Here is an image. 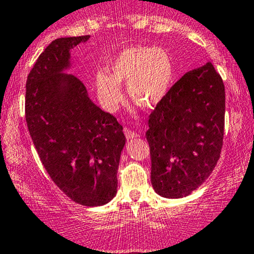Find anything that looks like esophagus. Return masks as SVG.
I'll return each mask as SVG.
<instances>
[{
	"instance_id": "esophagus-1",
	"label": "esophagus",
	"mask_w": 254,
	"mask_h": 254,
	"mask_svg": "<svg viewBox=\"0 0 254 254\" xmlns=\"http://www.w3.org/2000/svg\"><path fill=\"white\" fill-rule=\"evenodd\" d=\"M124 132H125V135H126L127 139H134V138H138L139 134L134 130L129 129V128H124Z\"/></svg>"
}]
</instances>
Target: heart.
Instances as JSON below:
<instances>
[{"instance_id":"b5f03b06","label":"heart","mask_w":254,"mask_h":254,"mask_svg":"<svg viewBox=\"0 0 254 254\" xmlns=\"http://www.w3.org/2000/svg\"><path fill=\"white\" fill-rule=\"evenodd\" d=\"M109 73L98 72L95 86L99 101L115 109L124 101L120 84H127L129 98L146 109L157 107L167 97L174 79V64L163 49L129 47L109 64Z\"/></svg>"}]
</instances>
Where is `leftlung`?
<instances>
[{"instance_id": "1", "label": "left lung", "mask_w": 254, "mask_h": 254, "mask_svg": "<svg viewBox=\"0 0 254 254\" xmlns=\"http://www.w3.org/2000/svg\"><path fill=\"white\" fill-rule=\"evenodd\" d=\"M226 92L212 64L187 72L149 116L151 184L164 198L190 194L212 173L223 145Z\"/></svg>"}]
</instances>
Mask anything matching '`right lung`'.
<instances>
[{
  "mask_svg": "<svg viewBox=\"0 0 254 254\" xmlns=\"http://www.w3.org/2000/svg\"><path fill=\"white\" fill-rule=\"evenodd\" d=\"M90 36L53 41L26 81L25 114L39 158L65 195L85 206L109 203L118 190L120 156L126 144L118 120L93 103L73 74L70 50Z\"/></svg>",
  "mask_w": 254,
  "mask_h": 254,
  "instance_id": "1",
  "label": "right lung"
}]
</instances>
